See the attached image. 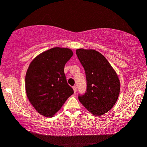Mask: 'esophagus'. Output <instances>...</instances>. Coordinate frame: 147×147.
Returning a JSON list of instances; mask_svg holds the SVG:
<instances>
[{"label": "esophagus", "mask_w": 147, "mask_h": 147, "mask_svg": "<svg viewBox=\"0 0 147 147\" xmlns=\"http://www.w3.org/2000/svg\"><path fill=\"white\" fill-rule=\"evenodd\" d=\"M72 88H73V89H74V92H77V87L76 86V85H74V86H73L72 87Z\"/></svg>", "instance_id": "1"}]
</instances>
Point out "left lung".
<instances>
[{
    "instance_id": "1",
    "label": "left lung",
    "mask_w": 147,
    "mask_h": 147,
    "mask_svg": "<svg viewBox=\"0 0 147 147\" xmlns=\"http://www.w3.org/2000/svg\"><path fill=\"white\" fill-rule=\"evenodd\" d=\"M76 55L84 67L87 90L78 98L94 116H100L111 109L118 100L120 82L116 72L102 54L92 49H80Z\"/></svg>"
}]
</instances>
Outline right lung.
Wrapping results in <instances>:
<instances>
[{
	"instance_id": "add662e5",
	"label": "right lung",
	"mask_w": 147,
	"mask_h": 147,
	"mask_svg": "<svg viewBox=\"0 0 147 147\" xmlns=\"http://www.w3.org/2000/svg\"><path fill=\"white\" fill-rule=\"evenodd\" d=\"M67 48L55 47L36 56L26 75V91L29 102L38 113L53 117L74 90L67 84L64 66L73 56Z\"/></svg>"
}]
</instances>
